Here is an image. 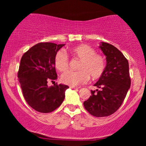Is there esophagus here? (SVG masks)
I'll use <instances>...</instances> for the list:
<instances>
[{
    "label": "esophagus",
    "mask_w": 146,
    "mask_h": 146,
    "mask_svg": "<svg viewBox=\"0 0 146 146\" xmlns=\"http://www.w3.org/2000/svg\"><path fill=\"white\" fill-rule=\"evenodd\" d=\"M70 88H72V89H75V90H78L79 89L78 87H75V86H70Z\"/></svg>",
    "instance_id": "esophagus-1"
}]
</instances>
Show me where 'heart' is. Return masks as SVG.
<instances>
[{
  "label": "heart",
  "instance_id": "heart-1",
  "mask_svg": "<svg viewBox=\"0 0 146 146\" xmlns=\"http://www.w3.org/2000/svg\"><path fill=\"white\" fill-rule=\"evenodd\" d=\"M73 57L80 60L78 71H68L62 75L61 80L65 84L77 86L86 83L89 77L92 80H98L103 75L106 69V60L102 55L96 53L94 48L86 44H79L71 49ZM54 64L59 71L64 72L68 68L69 60L62 51L56 53Z\"/></svg>",
  "mask_w": 146,
  "mask_h": 146
}]
</instances>
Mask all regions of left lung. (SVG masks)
<instances>
[{"label":"left lung","instance_id":"8db88e82","mask_svg":"<svg viewBox=\"0 0 146 146\" xmlns=\"http://www.w3.org/2000/svg\"><path fill=\"white\" fill-rule=\"evenodd\" d=\"M100 48L106 56L104 73L91 90L90 98L84 102L85 109L97 117H107L121 106L131 84L128 60L113 45L102 42Z\"/></svg>","mask_w":146,"mask_h":146}]
</instances>
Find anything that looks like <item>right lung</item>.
I'll return each mask as SVG.
<instances>
[{"label": "right lung", "instance_id": "obj_1", "mask_svg": "<svg viewBox=\"0 0 146 146\" xmlns=\"http://www.w3.org/2000/svg\"><path fill=\"white\" fill-rule=\"evenodd\" d=\"M64 44L38 43L22 56L18 78L25 101L36 111L51 113L62 104L68 86L54 84L48 87V81L57 79L54 64L56 53Z\"/></svg>", "mask_w": 146, "mask_h": 146}]
</instances>
